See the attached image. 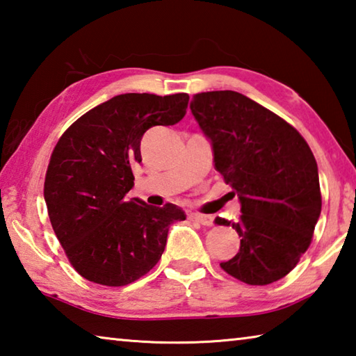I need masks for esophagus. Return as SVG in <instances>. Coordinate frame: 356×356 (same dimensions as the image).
<instances>
[{
    "label": "esophagus",
    "instance_id": "obj_1",
    "mask_svg": "<svg viewBox=\"0 0 356 356\" xmlns=\"http://www.w3.org/2000/svg\"><path fill=\"white\" fill-rule=\"evenodd\" d=\"M190 218L193 221L200 222L202 226H212L213 225V218L210 215H202V213H190Z\"/></svg>",
    "mask_w": 356,
    "mask_h": 356
}]
</instances>
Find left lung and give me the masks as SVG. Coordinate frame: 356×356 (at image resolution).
<instances>
[{"label": "left lung", "mask_w": 356, "mask_h": 356, "mask_svg": "<svg viewBox=\"0 0 356 356\" xmlns=\"http://www.w3.org/2000/svg\"><path fill=\"white\" fill-rule=\"evenodd\" d=\"M191 113L213 147L216 171L240 200V250L220 267L250 286L292 272L309 248L322 195L314 154L297 129L236 91L193 95Z\"/></svg>", "instance_id": "1"}]
</instances>
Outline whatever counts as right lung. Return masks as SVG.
<instances>
[{"label":"right lung","mask_w":356,"mask_h":356,"mask_svg":"<svg viewBox=\"0 0 356 356\" xmlns=\"http://www.w3.org/2000/svg\"><path fill=\"white\" fill-rule=\"evenodd\" d=\"M188 94H120L89 110L56 143L45 174L48 216L78 273L102 286H127L152 270L184 210L125 195L141 163V138L185 116Z\"/></svg>","instance_id":"1"}]
</instances>
